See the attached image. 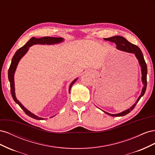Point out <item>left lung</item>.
Segmentation results:
<instances>
[{"label":"left lung","instance_id":"1","mask_svg":"<svg viewBox=\"0 0 155 155\" xmlns=\"http://www.w3.org/2000/svg\"><path fill=\"white\" fill-rule=\"evenodd\" d=\"M104 39L105 41H110V42H112V43H114L116 45L117 48L119 50L127 51V52H129V53L134 54L136 57H137V58L138 59V62L142 68V80L143 83L144 84V87L142 89L141 95H140V97L138 98V100L137 101H136L135 104L132 107H131L130 109L126 110L124 112H121V113H119V114H111L108 113V112H104L106 114H109L110 116H123L127 114L131 110H133L134 109V108L135 107L136 105L138 104V102L140 100V98H141L142 96H143V94L145 92V90H146V87H147V64H146V63H145V59L143 58V55L142 51L140 49L138 46L129 43V42L127 39H125L124 37L113 36L111 37H109V38H104Z\"/></svg>","mask_w":155,"mask_h":155}]
</instances>
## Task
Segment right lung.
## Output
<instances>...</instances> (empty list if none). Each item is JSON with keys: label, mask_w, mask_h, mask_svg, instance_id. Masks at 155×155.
<instances>
[{"label": "right lung", "mask_w": 155, "mask_h": 155, "mask_svg": "<svg viewBox=\"0 0 155 155\" xmlns=\"http://www.w3.org/2000/svg\"><path fill=\"white\" fill-rule=\"evenodd\" d=\"M63 39L61 38V37H41V38L37 39L35 38V37H32L31 38L27 43L22 46V47L20 48L18 50H17L15 54H14L12 60V63L10 64V67L9 68L8 70V79L9 81H10V91H11V94L13 100L15 101L16 104H17L18 105L20 106L21 109L25 111V113L28 115L30 116L31 118H34L35 120H43V118H40V117H38L35 116V114L31 113V112L28 110L26 108L23 106L21 103L17 100V99L15 97V88H14V73H15L16 67L18 64V61H19L21 58L24 55L26 52L28 50L29 47H30L31 46L33 45H35V44H41V45H52V44H55V43H60V42L63 41ZM77 79L74 80L72 83L70 84V87H69V92L70 91V88H71L72 86L73 85V84L76 81Z\"/></svg>", "instance_id": "add662e5"}]
</instances>
